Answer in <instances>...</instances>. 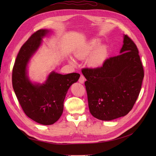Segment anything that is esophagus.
Masks as SVG:
<instances>
[{
  "instance_id": "obj_1",
  "label": "esophagus",
  "mask_w": 156,
  "mask_h": 156,
  "mask_svg": "<svg viewBox=\"0 0 156 156\" xmlns=\"http://www.w3.org/2000/svg\"><path fill=\"white\" fill-rule=\"evenodd\" d=\"M84 81H85V78H84V77L83 76V75H81V76H80V78H79V82L80 83L83 84V83H84Z\"/></svg>"
}]
</instances>
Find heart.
<instances>
[{"instance_id":"b5f03b06","label":"heart","mask_w":156,"mask_h":156,"mask_svg":"<svg viewBox=\"0 0 156 156\" xmlns=\"http://www.w3.org/2000/svg\"><path fill=\"white\" fill-rule=\"evenodd\" d=\"M100 44V40L96 38H92L87 41L75 50V57L79 59H84L87 58L90 54L88 59V64L92 67L101 66L104 64L107 58L108 50L104 45L98 46ZM69 62L73 66L76 64L75 60L72 58H69Z\"/></svg>"}]
</instances>
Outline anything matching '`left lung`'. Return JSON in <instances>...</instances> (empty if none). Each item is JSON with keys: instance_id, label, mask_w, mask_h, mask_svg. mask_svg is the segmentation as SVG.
Listing matches in <instances>:
<instances>
[{"instance_id": "1", "label": "left lung", "mask_w": 156, "mask_h": 156, "mask_svg": "<svg viewBox=\"0 0 156 156\" xmlns=\"http://www.w3.org/2000/svg\"><path fill=\"white\" fill-rule=\"evenodd\" d=\"M123 44L120 55L107 59L101 67L82 69L89 110L99 120L126 116L139 95L144 69L139 51L127 35Z\"/></svg>"}]
</instances>
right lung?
<instances>
[{"mask_svg": "<svg viewBox=\"0 0 156 156\" xmlns=\"http://www.w3.org/2000/svg\"><path fill=\"white\" fill-rule=\"evenodd\" d=\"M50 30L34 32L21 48L12 70V85L26 115L43 125H51L62 115L64 101L70 86L80 77L77 73L62 75L54 71L45 83H33L28 77L27 66Z\"/></svg>", "mask_w": 156, "mask_h": 156, "instance_id": "obj_1", "label": "right lung"}]
</instances>
